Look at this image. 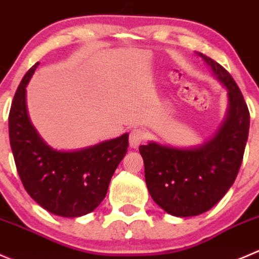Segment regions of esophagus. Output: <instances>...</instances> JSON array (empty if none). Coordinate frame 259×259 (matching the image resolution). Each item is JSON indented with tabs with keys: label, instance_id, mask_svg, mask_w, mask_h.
<instances>
[{
	"label": "esophagus",
	"instance_id": "obj_1",
	"mask_svg": "<svg viewBox=\"0 0 259 259\" xmlns=\"http://www.w3.org/2000/svg\"><path fill=\"white\" fill-rule=\"evenodd\" d=\"M145 139V133L142 129H133L130 132L129 135V144L133 149H137L140 144L143 143V140Z\"/></svg>",
	"mask_w": 259,
	"mask_h": 259
}]
</instances>
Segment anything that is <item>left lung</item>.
Here are the masks:
<instances>
[{
	"instance_id": "obj_1",
	"label": "left lung",
	"mask_w": 259,
	"mask_h": 259,
	"mask_svg": "<svg viewBox=\"0 0 259 259\" xmlns=\"http://www.w3.org/2000/svg\"><path fill=\"white\" fill-rule=\"evenodd\" d=\"M218 81L227 89V117L215 137L195 148H175L149 142L140 145L145 183L155 204L173 217L206 212L237 178L249 133V111L229 72L202 53Z\"/></svg>"
}]
</instances>
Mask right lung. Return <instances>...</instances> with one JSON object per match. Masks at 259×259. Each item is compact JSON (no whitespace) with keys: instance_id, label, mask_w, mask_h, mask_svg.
I'll list each match as a JSON object with an SVG mask.
<instances>
[{"instance_id":"1","label":"right lung","mask_w":259,"mask_h":259,"mask_svg":"<svg viewBox=\"0 0 259 259\" xmlns=\"http://www.w3.org/2000/svg\"><path fill=\"white\" fill-rule=\"evenodd\" d=\"M39 62L26 72L14 96L9 134L20 180L42 209L63 218L94 211L105 199L112 175L125 157L129 134L72 152L53 149L27 115L26 86Z\"/></svg>"}]
</instances>
